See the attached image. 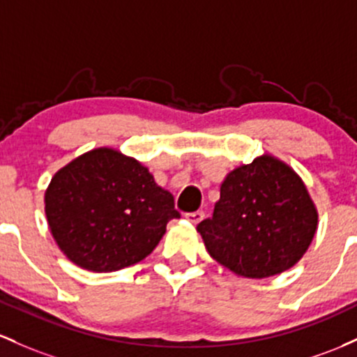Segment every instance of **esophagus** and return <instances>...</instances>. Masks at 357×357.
Wrapping results in <instances>:
<instances>
[{"instance_id": "1", "label": "esophagus", "mask_w": 357, "mask_h": 357, "mask_svg": "<svg viewBox=\"0 0 357 357\" xmlns=\"http://www.w3.org/2000/svg\"><path fill=\"white\" fill-rule=\"evenodd\" d=\"M185 219L192 224H199L204 219V212L202 211H195V212H189L185 214Z\"/></svg>"}]
</instances>
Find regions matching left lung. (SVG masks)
Segmentation results:
<instances>
[{
	"instance_id": "8db88e82",
	"label": "left lung",
	"mask_w": 357,
	"mask_h": 357,
	"mask_svg": "<svg viewBox=\"0 0 357 357\" xmlns=\"http://www.w3.org/2000/svg\"><path fill=\"white\" fill-rule=\"evenodd\" d=\"M317 224L314 200L294 168L261 155L226 175L214 214L197 231L207 253L232 273L268 278L300 261Z\"/></svg>"
}]
</instances>
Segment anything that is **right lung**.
I'll return each mask as SVG.
<instances>
[{
  "mask_svg": "<svg viewBox=\"0 0 357 357\" xmlns=\"http://www.w3.org/2000/svg\"><path fill=\"white\" fill-rule=\"evenodd\" d=\"M45 214L60 251L84 270H121L145 259L180 218L174 195L138 160L96 148L62 167L45 190Z\"/></svg>",
  "mask_w": 357,
  "mask_h": 357,
  "instance_id": "obj_1",
  "label": "right lung"
}]
</instances>
